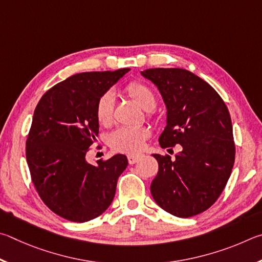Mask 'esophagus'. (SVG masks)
I'll return each mask as SVG.
<instances>
[{"label": "esophagus", "instance_id": "esophagus-1", "mask_svg": "<svg viewBox=\"0 0 262 262\" xmlns=\"http://www.w3.org/2000/svg\"><path fill=\"white\" fill-rule=\"evenodd\" d=\"M141 158V155L139 154H128L127 155V161L130 164H135L136 162H138Z\"/></svg>", "mask_w": 262, "mask_h": 262}]
</instances>
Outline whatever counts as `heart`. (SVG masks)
<instances>
[{"instance_id": "heart-1", "label": "heart", "mask_w": 262, "mask_h": 262, "mask_svg": "<svg viewBox=\"0 0 262 262\" xmlns=\"http://www.w3.org/2000/svg\"><path fill=\"white\" fill-rule=\"evenodd\" d=\"M125 93L134 99L140 107L146 110L153 109L157 103L154 92L143 82L132 81L124 87ZM115 96L113 92H105L99 96L95 103V116L102 125H108L113 121ZM149 131L144 126H122L109 136V144L117 152L137 153L141 149Z\"/></svg>"}]
</instances>
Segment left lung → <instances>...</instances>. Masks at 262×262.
<instances>
[{"mask_svg": "<svg viewBox=\"0 0 262 262\" xmlns=\"http://www.w3.org/2000/svg\"><path fill=\"white\" fill-rule=\"evenodd\" d=\"M141 75L158 87L167 107L160 146H182L175 160L153 154L159 171L150 193L166 212L194 216L217 200L231 175L236 148L230 114L217 92L185 69H147Z\"/></svg>", "mask_w": 262, "mask_h": 262, "instance_id": "left-lung-1", "label": "left lung"}]
</instances>
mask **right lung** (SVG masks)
<instances>
[{"label":"right lung","instance_id":"obj_1","mask_svg":"<svg viewBox=\"0 0 262 262\" xmlns=\"http://www.w3.org/2000/svg\"><path fill=\"white\" fill-rule=\"evenodd\" d=\"M128 71L77 73L53 86L36 104L26 140L31 178L45 205L69 221L100 216L127 167L123 154L93 166L86 153L99 134L96 101Z\"/></svg>","mask_w":262,"mask_h":262}]
</instances>
